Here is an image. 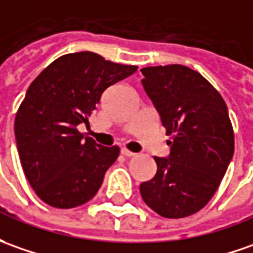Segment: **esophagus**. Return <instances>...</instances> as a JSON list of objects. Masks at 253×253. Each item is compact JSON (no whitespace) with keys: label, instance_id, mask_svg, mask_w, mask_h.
<instances>
[{"label":"esophagus","instance_id":"1","mask_svg":"<svg viewBox=\"0 0 253 253\" xmlns=\"http://www.w3.org/2000/svg\"><path fill=\"white\" fill-rule=\"evenodd\" d=\"M120 152H122V155L127 156V158H131V156L135 155L134 152H131V151H128V149H126V148H122L120 149Z\"/></svg>","mask_w":253,"mask_h":253}]
</instances>
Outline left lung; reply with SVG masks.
I'll return each instance as SVG.
<instances>
[{
  "mask_svg": "<svg viewBox=\"0 0 253 253\" xmlns=\"http://www.w3.org/2000/svg\"><path fill=\"white\" fill-rule=\"evenodd\" d=\"M141 73L171 135L169 156H154L158 170L141 183V197L163 217H187L211 201L231 162L234 133L227 105L205 77L183 65L149 66Z\"/></svg>",
  "mask_w": 253,
  "mask_h": 253,
  "instance_id": "1",
  "label": "left lung"
}]
</instances>
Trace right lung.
I'll return each mask as SVG.
<instances>
[{
    "label": "right lung",
    "mask_w": 253,
    "mask_h": 253,
    "mask_svg": "<svg viewBox=\"0 0 253 253\" xmlns=\"http://www.w3.org/2000/svg\"><path fill=\"white\" fill-rule=\"evenodd\" d=\"M135 70L84 51L58 58L30 84L15 137L26 178L41 201L70 209L97 194L119 148L99 145L77 126H88L102 92Z\"/></svg>",
    "instance_id": "1"
}]
</instances>
